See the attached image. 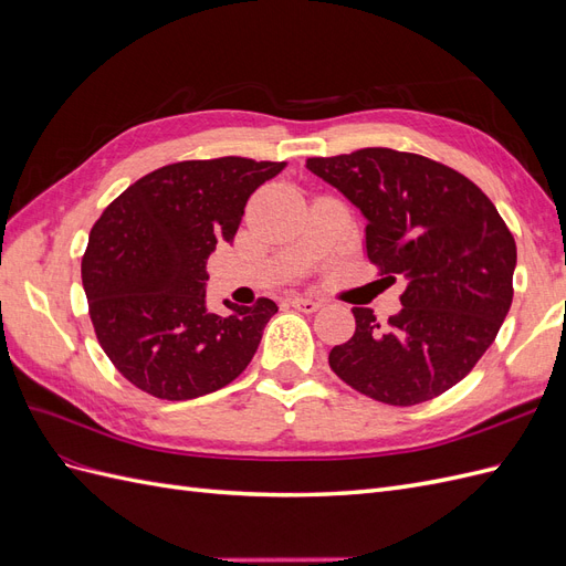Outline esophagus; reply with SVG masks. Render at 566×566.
<instances>
[{"label":"esophagus","instance_id":"esophagus-1","mask_svg":"<svg viewBox=\"0 0 566 566\" xmlns=\"http://www.w3.org/2000/svg\"><path fill=\"white\" fill-rule=\"evenodd\" d=\"M290 306H295V310H300L304 314H314V312H318L321 302H316L312 297H293V300H290Z\"/></svg>","mask_w":566,"mask_h":566}]
</instances>
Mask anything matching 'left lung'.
Here are the masks:
<instances>
[{
	"instance_id": "left-lung-1",
	"label": "left lung",
	"mask_w": 566,
	"mask_h": 566,
	"mask_svg": "<svg viewBox=\"0 0 566 566\" xmlns=\"http://www.w3.org/2000/svg\"><path fill=\"white\" fill-rule=\"evenodd\" d=\"M306 167L364 212L380 276L406 279L401 312L385 325L354 306L356 331L331 349L333 373L389 406L439 397L501 331L515 295V238L482 188L418 153L361 148Z\"/></svg>"
}]
</instances>
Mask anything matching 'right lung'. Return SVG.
Here are the masks:
<instances>
[{
    "instance_id": "add662e5",
    "label": "right lung",
    "mask_w": 566,
    "mask_h": 566,
    "mask_svg": "<svg viewBox=\"0 0 566 566\" xmlns=\"http://www.w3.org/2000/svg\"><path fill=\"white\" fill-rule=\"evenodd\" d=\"M283 167L235 156L165 165L96 219L82 285L101 349L134 387L188 401L248 368L279 306L260 297L210 314L208 256L217 243H233L248 198Z\"/></svg>"
}]
</instances>
